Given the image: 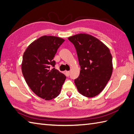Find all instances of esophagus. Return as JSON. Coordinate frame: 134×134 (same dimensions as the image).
<instances>
[{
  "label": "esophagus",
  "mask_w": 134,
  "mask_h": 134,
  "mask_svg": "<svg viewBox=\"0 0 134 134\" xmlns=\"http://www.w3.org/2000/svg\"><path fill=\"white\" fill-rule=\"evenodd\" d=\"M66 73H67V74L68 75H69L70 74V71H66Z\"/></svg>",
  "instance_id": "obj_1"
}]
</instances>
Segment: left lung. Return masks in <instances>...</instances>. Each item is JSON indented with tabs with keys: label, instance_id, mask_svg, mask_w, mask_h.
Listing matches in <instances>:
<instances>
[{
	"label": "left lung",
	"instance_id": "obj_1",
	"mask_svg": "<svg viewBox=\"0 0 134 134\" xmlns=\"http://www.w3.org/2000/svg\"><path fill=\"white\" fill-rule=\"evenodd\" d=\"M69 40L74 45L81 66L80 74L74 80L78 92L87 97L97 96L112 74V56L109 48L87 34H78Z\"/></svg>",
	"mask_w": 134,
	"mask_h": 134
}]
</instances>
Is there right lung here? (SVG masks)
Listing matches in <instances>:
<instances>
[{
  "label": "right lung",
  "instance_id": "right-lung-1",
  "mask_svg": "<svg viewBox=\"0 0 134 134\" xmlns=\"http://www.w3.org/2000/svg\"><path fill=\"white\" fill-rule=\"evenodd\" d=\"M64 40L58 37L43 36L33 41L24 53L22 72L30 89L45 100L59 95L66 78L55 67L53 59Z\"/></svg>",
  "mask_w": 134,
  "mask_h": 134
}]
</instances>
